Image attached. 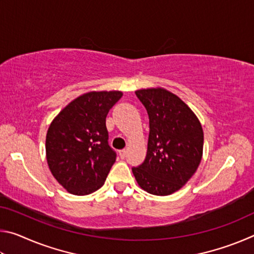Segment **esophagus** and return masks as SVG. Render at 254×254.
<instances>
[{
    "label": "esophagus",
    "mask_w": 254,
    "mask_h": 254,
    "mask_svg": "<svg viewBox=\"0 0 254 254\" xmlns=\"http://www.w3.org/2000/svg\"><path fill=\"white\" fill-rule=\"evenodd\" d=\"M119 154H120V157H121V158H124V157H126V154H127V150H126V149L120 150Z\"/></svg>",
    "instance_id": "esophagus-1"
}]
</instances>
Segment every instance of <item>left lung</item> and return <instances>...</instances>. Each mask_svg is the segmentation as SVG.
<instances>
[{"label": "left lung", "mask_w": 254, "mask_h": 254, "mask_svg": "<svg viewBox=\"0 0 254 254\" xmlns=\"http://www.w3.org/2000/svg\"><path fill=\"white\" fill-rule=\"evenodd\" d=\"M135 94L147 109L150 133L147 156L132 173L149 194L171 195L198 168L203 157V127L190 107L166 88H142Z\"/></svg>", "instance_id": "1"}]
</instances>
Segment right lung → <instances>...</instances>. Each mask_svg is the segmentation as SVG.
I'll use <instances>...</instances> for the list:
<instances>
[{"instance_id":"right-lung-1","label":"right lung","mask_w":254,"mask_h":254,"mask_svg":"<svg viewBox=\"0 0 254 254\" xmlns=\"http://www.w3.org/2000/svg\"><path fill=\"white\" fill-rule=\"evenodd\" d=\"M122 95L120 91L85 93L50 123L47 162L55 179L70 194L88 195L104 185L117 158L107 142L106 115Z\"/></svg>"}]
</instances>
